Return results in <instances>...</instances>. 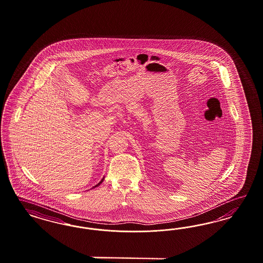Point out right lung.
<instances>
[{
	"mask_svg": "<svg viewBox=\"0 0 263 263\" xmlns=\"http://www.w3.org/2000/svg\"><path fill=\"white\" fill-rule=\"evenodd\" d=\"M103 179H104V177H103V178H102V179H101V181H100V182H99V183H98V184L96 185V186H93V188H95V187H97V186H98V185H99V184H101V183H102V181H103Z\"/></svg>",
	"mask_w": 263,
	"mask_h": 263,
	"instance_id": "add662e5",
	"label": "right lung"
}]
</instances>
